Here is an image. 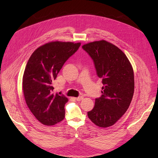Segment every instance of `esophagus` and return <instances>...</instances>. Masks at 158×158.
<instances>
[{
    "instance_id": "1",
    "label": "esophagus",
    "mask_w": 158,
    "mask_h": 158,
    "mask_svg": "<svg viewBox=\"0 0 158 158\" xmlns=\"http://www.w3.org/2000/svg\"><path fill=\"white\" fill-rule=\"evenodd\" d=\"M74 98L76 99V100L77 101H81L82 100V99H83V97L81 96V97H76V98Z\"/></svg>"
}]
</instances>
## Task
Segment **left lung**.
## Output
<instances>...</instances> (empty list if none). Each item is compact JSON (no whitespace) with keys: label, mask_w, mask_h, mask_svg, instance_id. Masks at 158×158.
<instances>
[{"label":"left lung","mask_w":158,"mask_h":158,"mask_svg":"<svg viewBox=\"0 0 158 158\" xmlns=\"http://www.w3.org/2000/svg\"><path fill=\"white\" fill-rule=\"evenodd\" d=\"M92 58L97 76L102 79V96L95 99L88 117L96 126H111L126 112L135 90L134 72L126 55L106 40L82 47Z\"/></svg>","instance_id":"obj_1"}]
</instances>
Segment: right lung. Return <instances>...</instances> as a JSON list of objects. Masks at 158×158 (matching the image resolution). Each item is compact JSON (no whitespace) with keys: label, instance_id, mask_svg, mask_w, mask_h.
<instances>
[{"label":"right lung","instance_id":"add662e5","mask_svg":"<svg viewBox=\"0 0 158 158\" xmlns=\"http://www.w3.org/2000/svg\"><path fill=\"white\" fill-rule=\"evenodd\" d=\"M80 45V42L51 41L36 48L29 57L23 75V93L29 109L44 125H55L64 118L69 99L52 92V82Z\"/></svg>","mask_w":158,"mask_h":158}]
</instances>
